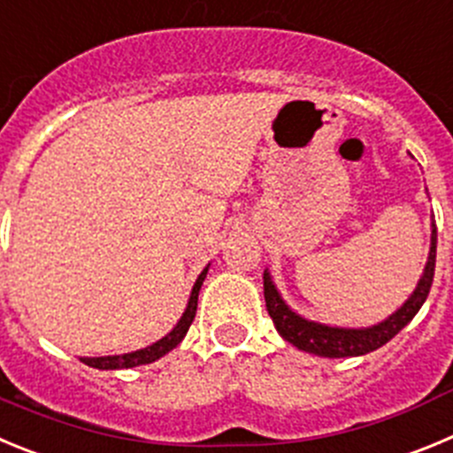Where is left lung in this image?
Masks as SVG:
<instances>
[{
	"mask_svg": "<svg viewBox=\"0 0 453 453\" xmlns=\"http://www.w3.org/2000/svg\"><path fill=\"white\" fill-rule=\"evenodd\" d=\"M435 242H438V234H431V252L429 262H426L425 275L419 280L418 288L413 291V296L404 303V307L397 309L390 318H386L384 323L374 325L368 329H341V327H327V325L309 323L304 318H300L297 313H293L291 309L284 304V300L280 297L277 288L273 287L271 275L264 271V297H266V309L268 316L273 318L277 332L282 334L284 341L296 345L297 349H304V352L318 354V357H329V358H343V357H361V354H368L372 349L381 348L399 334L406 325L413 320L415 313L419 311V307L425 304L426 296L431 291V284H434V271H435Z\"/></svg>",
	"mask_w": 453,
	"mask_h": 453,
	"instance_id": "1",
	"label": "left lung"
}]
</instances>
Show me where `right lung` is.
<instances>
[{"mask_svg": "<svg viewBox=\"0 0 453 453\" xmlns=\"http://www.w3.org/2000/svg\"><path fill=\"white\" fill-rule=\"evenodd\" d=\"M205 275H207V268L198 275L196 284H194V288H191L189 304H187L185 313H182L180 323L173 327V332H169L165 338H160L157 343L149 345V348L144 349H137V352L121 354V357H96V358H81V361H83L85 365H92V368H99V370H119V368H133V365L153 364L156 358L165 357L166 352H171V349L180 343L182 338H185L187 329H189L191 323H194V316H196V307H198V291H201Z\"/></svg>", "mask_w": 453, "mask_h": 453, "instance_id": "1", "label": "right lung"}]
</instances>
